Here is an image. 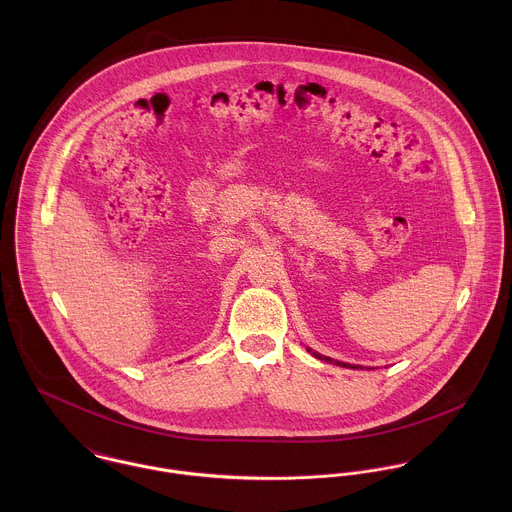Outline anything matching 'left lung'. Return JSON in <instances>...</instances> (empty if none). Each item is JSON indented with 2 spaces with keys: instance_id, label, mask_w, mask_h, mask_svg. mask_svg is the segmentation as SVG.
I'll use <instances>...</instances> for the list:
<instances>
[{
  "instance_id": "obj_1",
  "label": "left lung",
  "mask_w": 512,
  "mask_h": 512,
  "mask_svg": "<svg viewBox=\"0 0 512 512\" xmlns=\"http://www.w3.org/2000/svg\"><path fill=\"white\" fill-rule=\"evenodd\" d=\"M307 351H309V353H313L311 349H307ZM313 357H317V359H321V361H327V363H331V359H329V357H323V355H319V353H313ZM335 365L349 366L345 365V363H337V361H335ZM353 368H355V366H353Z\"/></svg>"
}]
</instances>
